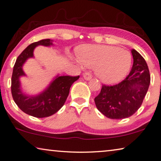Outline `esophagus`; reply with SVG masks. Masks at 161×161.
Masks as SVG:
<instances>
[{"mask_svg":"<svg viewBox=\"0 0 161 161\" xmlns=\"http://www.w3.org/2000/svg\"><path fill=\"white\" fill-rule=\"evenodd\" d=\"M83 78L85 80H91V78H92V75H91V74L88 72H86L83 74Z\"/></svg>","mask_w":161,"mask_h":161,"instance_id":"34e87169","label":"esophagus"}]
</instances>
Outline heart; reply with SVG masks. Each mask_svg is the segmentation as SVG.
Wrapping results in <instances>:
<instances>
[{"label":"heart","instance_id":"1","mask_svg":"<svg viewBox=\"0 0 161 161\" xmlns=\"http://www.w3.org/2000/svg\"><path fill=\"white\" fill-rule=\"evenodd\" d=\"M81 66L96 67L95 73L106 84H114L124 79L129 72L132 56L129 52L108 45L86 46L80 49Z\"/></svg>","mask_w":161,"mask_h":161}]
</instances>
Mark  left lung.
<instances>
[{
  "label": "left lung",
  "instance_id": "8db88e82",
  "mask_svg": "<svg viewBox=\"0 0 161 161\" xmlns=\"http://www.w3.org/2000/svg\"><path fill=\"white\" fill-rule=\"evenodd\" d=\"M131 53L133 65L129 75L114 86L103 85L94 98L98 110L112 119L134 114L142 105L150 86V72L145 59L135 49Z\"/></svg>",
  "mask_w": 161,
  "mask_h": 161
}]
</instances>
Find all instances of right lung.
I'll list each match as a JSON object with an SVG mask.
<instances>
[{"label": "right lung", "instance_id": "right-lung-1", "mask_svg": "<svg viewBox=\"0 0 161 161\" xmlns=\"http://www.w3.org/2000/svg\"><path fill=\"white\" fill-rule=\"evenodd\" d=\"M53 40L42 39L34 42L19 55L14 66L11 78V93L13 98L21 111L37 118H44L54 114L62 108L68 98L72 84L78 76L57 75L46 89L37 95H27L21 90L20 78L25 76L23 65L29 58H34V50L36 46L49 47Z\"/></svg>", "mask_w": 161, "mask_h": 161}]
</instances>
